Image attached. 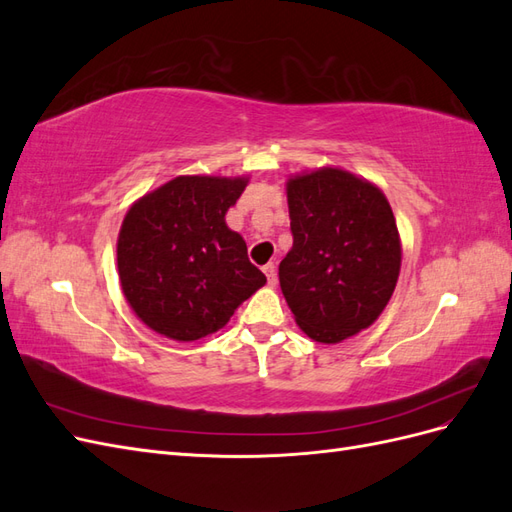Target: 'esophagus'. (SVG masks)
<instances>
[{"mask_svg": "<svg viewBox=\"0 0 512 512\" xmlns=\"http://www.w3.org/2000/svg\"><path fill=\"white\" fill-rule=\"evenodd\" d=\"M265 275H267V282H269V286H275L277 284V269H275V265L273 262H269V265H265Z\"/></svg>", "mask_w": 512, "mask_h": 512, "instance_id": "esophagus-1", "label": "esophagus"}]
</instances>
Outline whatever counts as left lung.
Segmentation results:
<instances>
[{
  "instance_id": "8db88e82",
  "label": "left lung",
  "mask_w": 512,
  "mask_h": 512,
  "mask_svg": "<svg viewBox=\"0 0 512 512\" xmlns=\"http://www.w3.org/2000/svg\"><path fill=\"white\" fill-rule=\"evenodd\" d=\"M292 250L280 286L299 327L337 344L374 322L395 290L401 245L386 196L339 168L288 181Z\"/></svg>"
}]
</instances>
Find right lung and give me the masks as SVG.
I'll list each match as a JSON object with an SVG mask.
<instances>
[{
  "label": "right lung",
  "mask_w": 512,
  "mask_h": 512,
  "mask_svg": "<svg viewBox=\"0 0 512 512\" xmlns=\"http://www.w3.org/2000/svg\"><path fill=\"white\" fill-rule=\"evenodd\" d=\"M245 179L177 177L130 207L117 241L121 288L149 329L177 342L220 331L265 286L224 215Z\"/></svg>",
  "instance_id": "1"
}]
</instances>
